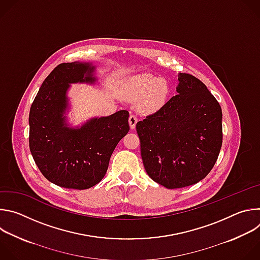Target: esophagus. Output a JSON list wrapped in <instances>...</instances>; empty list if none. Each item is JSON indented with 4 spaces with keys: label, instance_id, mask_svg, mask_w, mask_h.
Masks as SVG:
<instances>
[{
    "label": "esophagus",
    "instance_id": "obj_1",
    "mask_svg": "<svg viewBox=\"0 0 260 260\" xmlns=\"http://www.w3.org/2000/svg\"><path fill=\"white\" fill-rule=\"evenodd\" d=\"M138 122V118L136 115H131L129 118H128V123H129V126L131 128H135L136 127V124Z\"/></svg>",
    "mask_w": 260,
    "mask_h": 260
}]
</instances>
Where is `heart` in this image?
I'll use <instances>...</instances> for the list:
<instances>
[{
  "instance_id": "obj_1",
  "label": "heart",
  "mask_w": 260,
  "mask_h": 260,
  "mask_svg": "<svg viewBox=\"0 0 260 260\" xmlns=\"http://www.w3.org/2000/svg\"><path fill=\"white\" fill-rule=\"evenodd\" d=\"M170 83L165 78H156L151 74L134 77L127 84L124 94L129 100L142 99L140 107L153 112L160 109L170 94Z\"/></svg>"
}]
</instances>
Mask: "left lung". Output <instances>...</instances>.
<instances>
[{"mask_svg": "<svg viewBox=\"0 0 260 260\" xmlns=\"http://www.w3.org/2000/svg\"><path fill=\"white\" fill-rule=\"evenodd\" d=\"M178 94L136 125L144 168L169 189L203 180L222 145V111L207 86L190 74L179 75Z\"/></svg>", "mask_w": 260, "mask_h": 260, "instance_id": "left-lung-1", "label": "left lung"}]
</instances>
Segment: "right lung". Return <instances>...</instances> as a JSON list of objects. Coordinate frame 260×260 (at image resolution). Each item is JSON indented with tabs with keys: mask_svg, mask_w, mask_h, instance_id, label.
<instances>
[{
	"mask_svg": "<svg viewBox=\"0 0 260 260\" xmlns=\"http://www.w3.org/2000/svg\"><path fill=\"white\" fill-rule=\"evenodd\" d=\"M94 67L63 62L43 81L29 110V150L43 176L57 186L88 189L106 175L118 142L128 133L125 110L93 118L80 128L64 123L70 83L94 82Z\"/></svg>",
	"mask_w": 260,
	"mask_h": 260,
	"instance_id": "obj_1",
	"label": "right lung"
}]
</instances>
